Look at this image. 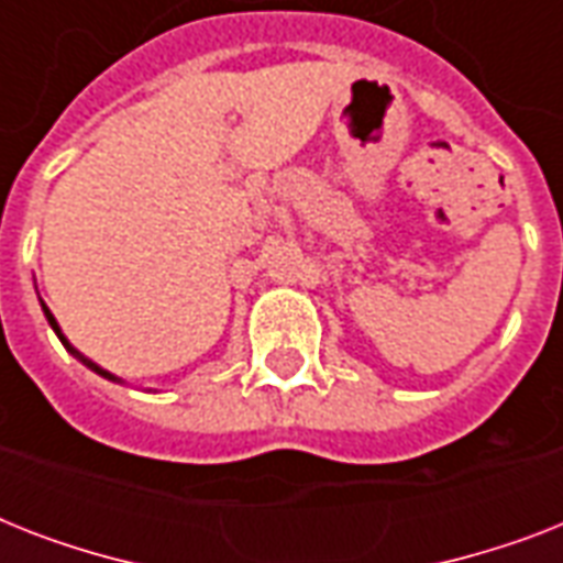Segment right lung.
Returning a JSON list of instances; mask_svg holds the SVG:
<instances>
[{
  "instance_id": "add662e5",
  "label": "right lung",
  "mask_w": 563,
  "mask_h": 563,
  "mask_svg": "<svg viewBox=\"0 0 563 563\" xmlns=\"http://www.w3.org/2000/svg\"><path fill=\"white\" fill-rule=\"evenodd\" d=\"M40 307H43V316H46L48 327H52V330H55V335H57V339H60V344H64L66 351L73 353L75 360H78V362H84V365H87V368H90V371H96V374H99V376H104V379H110V383H125V379H122V376L110 374V371H104V368H101V365H96V362H92V360H87V356H84V353L78 351V347H73V342H69V339H66V335H64V330H60V324H57V318L52 316V309H48L46 303H43V300H40Z\"/></svg>"
}]
</instances>
